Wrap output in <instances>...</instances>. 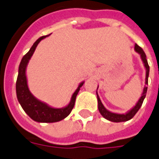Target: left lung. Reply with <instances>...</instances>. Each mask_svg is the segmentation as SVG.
<instances>
[{
  "label": "left lung",
  "mask_w": 159,
  "mask_h": 159,
  "mask_svg": "<svg viewBox=\"0 0 159 159\" xmlns=\"http://www.w3.org/2000/svg\"><path fill=\"white\" fill-rule=\"evenodd\" d=\"M134 50L138 54H139L140 57H141V60H142L143 63V66L145 67V70H146V77H145V84H148V75H149V66H148V60L146 59V55H145L144 51L143 50V49L141 47H139L137 44H135L134 45ZM99 88V86H98ZM97 88V89H98ZM148 87L146 85L144 86V88L143 89V93L141 94V97L139 99V101L137 102V104H135V106H134L132 109L129 110V111L125 113V114H116V113H113V112H110L109 110L105 108L104 106V104H102L101 100L99 99V94L97 93V99H98V109H99V113L101 114V115L104 117V119H108L109 121L111 122H115V123H119V122H125L129 120L134 116L136 113L139 111V109H140V107L142 106L143 102V99H145V96H146V93H147Z\"/></svg>",
  "instance_id": "obj_1"
}]
</instances>
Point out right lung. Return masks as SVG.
I'll use <instances>...</instances> for the list:
<instances>
[{
	"label": "right lung",
	"instance_id": "1",
	"mask_svg": "<svg viewBox=\"0 0 159 159\" xmlns=\"http://www.w3.org/2000/svg\"><path fill=\"white\" fill-rule=\"evenodd\" d=\"M49 35H44L41 36L35 41L30 50L23 56L21 61L20 63L19 70H18V76H17L16 84V89L17 99L19 101L20 104L21 105L22 109L28 114V116L32 119L34 121L39 122V123H54L62 120L68 116L70 114L71 110L73 109L74 105L77 94L80 89L81 86L83 85L84 81L81 82L79 84L78 88L74 92L71 96V99L66 106L63 108H53V107L48 105L46 103L42 102L36 99L33 95L31 92L30 91L28 84H27L26 78V67L29 60L35 52V48L38 44L40 42V40L45 39Z\"/></svg>",
	"mask_w": 159,
	"mask_h": 159
}]
</instances>
